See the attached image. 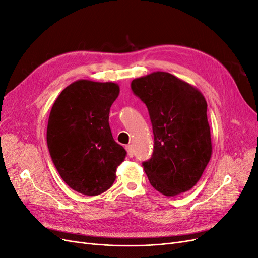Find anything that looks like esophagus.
Listing matches in <instances>:
<instances>
[{
    "mask_svg": "<svg viewBox=\"0 0 258 258\" xmlns=\"http://www.w3.org/2000/svg\"><path fill=\"white\" fill-rule=\"evenodd\" d=\"M126 151L129 157H134V148H132L131 145H126Z\"/></svg>",
    "mask_w": 258,
    "mask_h": 258,
    "instance_id": "34e87169",
    "label": "esophagus"
}]
</instances>
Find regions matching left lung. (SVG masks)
<instances>
[{"label":"left lung","mask_w":258,"mask_h":258,"mask_svg":"<svg viewBox=\"0 0 258 258\" xmlns=\"http://www.w3.org/2000/svg\"><path fill=\"white\" fill-rule=\"evenodd\" d=\"M131 90L146 105L153 127L152 157L142 162L148 181L165 196L189 190L212 154L205 97L167 72L134 80Z\"/></svg>","instance_id":"obj_1"}]
</instances>
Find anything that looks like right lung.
Instances as JSON below:
<instances>
[{"instance_id":"obj_1","label":"right lung","mask_w":258,"mask_h":258,"mask_svg":"<svg viewBox=\"0 0 258 258\" xmlns=\"http://www.w3.org/2000/svg\"><path fill=\"white\" fill-rule=\"evenodd\" d=\"M114 83L81 80L69 85L54 101L47 126V145L61 178L77 192L96 196L107 190L116 168L126 157L108 123L118 97Z\"/></svg>"}]
</instances>
